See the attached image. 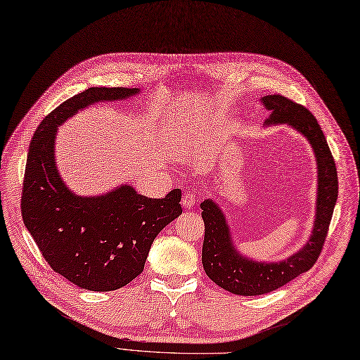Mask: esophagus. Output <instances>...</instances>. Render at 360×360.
<instances>
[{
  "label": "esophagus",
  "instance_id": "1",
  "mask_svg": "<svg viewBox=\"0 0 360 360\" xmlns=\"http://www.w3.org/2000/svg\"><path fill=\"white\" fill-rule=\"evenodd\" d=\"M195 205V194L191 191H187L182 197V206L185 209H191Z\"/></svg>",
  "mask_w": 360,
  "mask_h": 360
}]
</instances>
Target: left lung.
Here are the masks:
<instances>
[{"label":"left lung","mask_w":360,"mask_h":360,"mask_svg":"<svg viewBox=\"0 0 360 360\" xmlns=\"http://www.w3.org/2000/svg\"><path fill=\"white\" fill-rule=\"evenodd\" d=\"M262 103L271 111L267 124L288 123L310 141L319 169L317 212L310 240L298 254L278 264H264L237 254L230 240L229 225L214 202L205 200L200 205L205 222L202 262L206 274L231 294L248 297L269 294L313 267L322 254L338 197L335 160L314 115L283 95L264 96Z\"/></svg>","instance_id":"8db88e82"}]
</instances>
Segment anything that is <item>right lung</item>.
I'll return each mask as SVG.
<instances>
[{"mask_svg":"<svg viewBox=\"0 0 360 360\" xmlns=\"http://www.w3.org/2000/svg\"><path fill=\"white\" fill-rule=\"evenodd\" d=\"M135 93L127 87L78 93L44 117L30 145L23 222L50 267L83 289L106 292L130 283L142 273L155 236L182 214L179 188L165 198L141 195L129 185L101 197H77L59 178L53 150L58 126L93 102Z\"/></svg>","mask_w":360,"mask_h":360,"instance_id":"add662e5","label":"right lung"}]
</instances>
